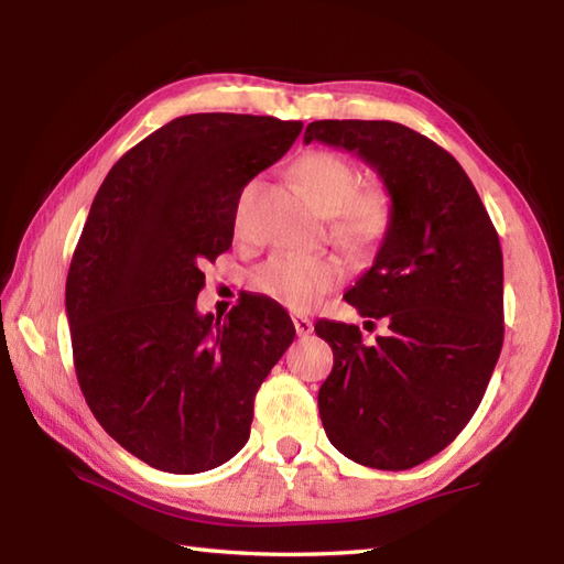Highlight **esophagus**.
I'll use <instances>...</instances> for the list:
<instances>
[{"mask_svg": "<svg viewBox=\"0 0 564 564\" xmlns=\"http://www.w3.org/2000/svg\"><path fill=\"white\" fill-rule=\"evenodd\" d=\"M293 325H295L297 337H310V334H313V329H315L313 319H307V317H295Z\"/></svg>", "mask_w": 564, "mask_h": 564, "instance_id": "esophagus-1", "label": "esophagus"}]
</instances>
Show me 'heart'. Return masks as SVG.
Returning a JSON list of instances; mask_svg holds the SVG:
<instances>
[{"label": "heart", "instance_id": "obj_1", "mask_svg": "<svg viewBox=\"0 0 564 564\" xmlns=\"http://www.w3.org/2000/svg\"><path fill=\"white\" fill-rule=\"evenodd\" d=\"M295 176L315 208L332 215L329 235L354 254L380 245L392 218L390 191L380 184L358 186L356 166L332 150H313L295 164ZM242 220V206L237 223ZM346 267L334 254H293L279 251L251 273V289L293 313H307L322 297L339 289Z\"/></svg>", "mask_w": 564, "mask_h": 564}]
</instances>
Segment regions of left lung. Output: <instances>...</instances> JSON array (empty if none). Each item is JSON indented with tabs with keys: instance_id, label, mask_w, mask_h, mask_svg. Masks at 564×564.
Listing matches in <instances>:
<instances>
[{
	"instance_id": "1",
	"label": "left lung",
	"mask_w": 564,
	"mask_h": 564,
	"mask_svg": "<svg viewBox=\"0 0 564 564\" xmlns=\"http://www.w3.org/2000/svg\"><path fill=\"white\" fill-rule=\"evenodd\" d=\"M356 152L390 191L378 257L346 303L388 317V337L319 322L334 351L317 404L332 446L376 470L441 453L482 402L505 341L499 235L463 166L434 140L392 121H315L305 142Z\"/></svg>"
}]
</instances>
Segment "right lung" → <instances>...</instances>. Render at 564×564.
<instances>
[{"label": "right lung", "instance_id": "1", "mask_svg": "<svg viewBox=\"0 0 564 564\" xmlns=\"http://www.w3.org/2000/svg\"><path fill=\"white\" fill-rule=\"evenodd\" d=\"M301 121L191 113L106 174L67 273L72 356L106 434L158 470L206 473L249 438L254 398L293 344L291 317L245 297L198 315L200 267L230 249L237 203Z\"/></svg>", "mask_w": 564, "mask_h": 564}]
</instances>
